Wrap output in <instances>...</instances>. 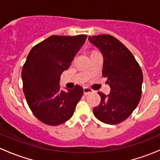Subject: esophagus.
I'll list each match as a JSON object with an SVG mask.
<instances>
[{
    "label": "esophagus",
    "mask_w": 160,
    "mask_h": 160,
    "mask_svg": "<svg viewBox=\"0 0 160 160\" xmlns=\"http://www.w3.org/2000/svg\"><path fill=\"white\" fill-rule=\"evenodd\" d=\"M93 90L92 89H90L89 88H83V93H84V95H87L88 94V93H93Z\"/></svg>",
    "instance_id": "34e87169"
}]
</instances>
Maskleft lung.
Instances as JSON below:
<instances>
[{
	"label": "left lung",
	"mask_w": 160,
	"mask_h": 160,
	"mask_svg": "<svg viewBox=\"0 0 160 160\" xmlns=\"http://www.w3.org/2000/svg\"><path fill=\"white\" fill-rule=\"evenodd\" d=\"M89 40L102 52V74L111 87L108 96L98 92L101 101L93 108V114L104 123H121L129 117L141 99L142 71L128 48L112 35H93Z\"/></svg>",
	"instance_id": "obj_1"
}]
</instances>
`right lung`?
<instances>
[{"mask_svg": "<svg viewBox=\"0 0 160 160\" xmlns=\"http://www.w3.org/2000/svg\"><path fill=\"white\" fill-rule=\"evenodd\" d=\"M87 37L52 35L35 45L27 56L22 71L23 91L32 112L46 125H59L69 120L83 95L79 85L65 92L59 82Z\"/></svg>", "mask_w": 160, "mask_h": 160, "instance_id": "1", "label": "right lung"}]
</instances>
